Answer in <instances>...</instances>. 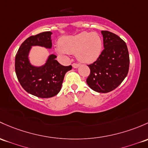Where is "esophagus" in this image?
Listing matches in <instances>:
<instances>
[{"label":"esophagus","mask_w":148,"mask_h":148,"mask_svg":"<svg viewBox=\"0 0 148 148\" xmlns=\"http://www.w3.org/2000/svg\"><path fill=\"white\" fill-rule=\"evenodd\" d=\"M79 66H80V64L78 63H73V64H72V66L74 68H77V67H79Z\"/></svg>","instance_id":"obj_1"}]
</instances>
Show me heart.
Instances as JSON below:
<instances>
[{
  "label": "heart",
  "instance_id": "b5f03b06",
  "mask_svg": "<svg viewBox=\"0 0 148 148\" xmlns=\"http://www.w3.org/2000/svg\"><path fill=\"white\" fill-rule=\"evenodd\" d=\"M59 44L56 50L60 55L76 53L79 61L91 63L100 55L103 41L97 32H82L74 36L62 37Z\"/></svg>",
  "mask_w": 148,
  "mask_h": 148
}]
</instances>
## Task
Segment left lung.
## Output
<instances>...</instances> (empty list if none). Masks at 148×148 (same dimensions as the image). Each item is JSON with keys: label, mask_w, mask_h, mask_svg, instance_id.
<instances>
[{"label": "left lung", "mask_w": 148, "mask_h": 148, "mask_svg": "<svg viewBox=\"0 0 148 148\" xmlns=\"http://www.w3.org/2000/svg\"><path fill=\"white\" fill-rule=\"evenodd\" d=\"M104 49L96 61L88 66L87 84L96 92L108 93L122 83L129 70L128 50L125 42L116 34L102 30Z\"/></svg>", "instance_id": "obj_1"}]
</instances>
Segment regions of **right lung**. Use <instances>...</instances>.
Wrapping results in <instances>:
<instances>
[{
	"mask_svg": "<svg viewBox=\"0 0 148 148\" xmlns=\"http://www.w3.org/2000/svg\"><path fill=\"white\" fill-rule=\"evenodd\" d=\"M50 31L32 35L26 39L15 55V69L20 84L29 94L39 98H50L61 90L64 75L72 69L71 65L63 66L51 54L46 64L40 67L32 66L28 60V54L32 46L52 47Z\"/></svg>",
	"mask_w": 148,
	"mask_h": 148,
	"instance_id": "1",
	"label": "right lung"
}]
</instances>
